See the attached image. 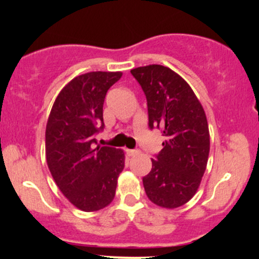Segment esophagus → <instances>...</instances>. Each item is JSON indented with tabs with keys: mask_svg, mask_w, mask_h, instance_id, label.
<instances>
[{
	"mask_svg": "<svg viewBox=\"0 0 259 259\" xmlns=\"http://www.w3.org/2000/svg\"><path fill=\"white\" fill-rule=\"evenodd\" d=\"M139 152V150H126V153L129 154V156H135V154H138Z\"/></svg>",
	"mask_w": 259,
	"mask_h": 259,
	"instance_id": "34e87169",
	"label": "esophagus"
}]
</instances>
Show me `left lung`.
Masks as SVG:
<instances>
[{
  "instance_id": "obj_1",
  "label": "left lung",
  "mask_w": 259,
  "mask_h": 259,
  "mask_svg": "<svg viewBox=\"0 0 259 259\" xmlns=\"http://www.w3.org/2000/svg\"><path fill=\"white\" fill-rule=\"evenodd\" d=\"M147 101L148 127L164 136L152 169L142 178L147 197L157 206L177 208L196 194L206 170L209 132L200 101L189 84L159 64L130 70Z\"/></svg>"
}]
</instances>
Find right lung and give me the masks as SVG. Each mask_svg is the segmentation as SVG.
Segmentation results:
<instances>
[{
    "label": "right lung",
    "mask_w": 259,
    "mask_h": 259,
    "mask_svg": "<svg viewBox=\"0 0 259 259\" xmlns=\"http://www.w3.org/2000/svg\"><path fill=\"white\" fill-rule=\"evenodd\" d=\"M120 72H91L76 76L59 92L46 125V159L65 197L85 212L111 203L124 169L119 148L99 146L105 129L103 102Z\"/></svg>",
    "instance_id": "obj_1"
}]
</instances>
